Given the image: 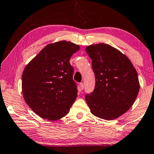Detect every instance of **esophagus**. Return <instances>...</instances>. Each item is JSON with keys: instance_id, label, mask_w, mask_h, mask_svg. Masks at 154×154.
<instances>
[{"instance_id": "34e87169", "label": "esophagus", "mask_w": 154, "mask_h": 154, "mask_svg": "<svg viewBox=\"0 0 154 154\" xmlns=\"http://www.w3.org/2000/svg\"><path fill=\"white\" fill-rule=\"evenodd\" d=\"M79 86H80V89L81 90L84 89V83L80 82V83H79Z\"/></svg>"}]
</instances>
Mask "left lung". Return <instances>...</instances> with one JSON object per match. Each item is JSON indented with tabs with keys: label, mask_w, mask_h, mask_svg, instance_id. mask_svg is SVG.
Returning a JSON list of instances; mask_svg holds the SVG:
<instances>
[{
	"label": "left lung",
	"mask_w": 154,
	"mask_h": 154,
	"mask_svg": "<svg viewBox=\"0 0 154 154\" xmlns=\"http://www.w3.org/2000/svg\"><path fill=\"white\" fill-rule=\"evenodd\" d=\"M95 74L94 91L85 95L97 117L112 120L132 106L138 94V76L131 61L117 49L104 43L86 47Z\"/></svg>",
	"instance_id": "8db88e82"
}]
</instances>
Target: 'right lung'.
Wrapping results in <instances>:
<instances>
[{
	"mask_svg": "<svg viewBox=\"0 0 154 154\" xmlns=\"http://www.w3.org/2000/svg\"><path fill=\"white\" fill-rule=\"evenodd\" d=\"M79 46L65 40L49 44L26 65L22 93L35 114L48 120L66 115L77 96L70 58Z\"/></svg>",
	"mask_w": 154,
	"mask_h": 154,
	"instance_id": "add662e5",
	"label": "right lung"
}]
</instances>
